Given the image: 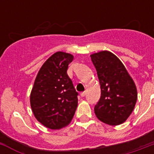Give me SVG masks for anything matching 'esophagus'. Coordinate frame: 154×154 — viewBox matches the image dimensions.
Returning a JSON list of instances; mask_svg holds the SVG:
<instances>
[{
    "instance_id": "esophagus-1",
    "label": "esophagus",
    "mask_w": 154,
    "mask_h": 154,
    "mask_svg": "<svg viewBox=\"0 0 154 154\" xmlns=\"http://www.w3.org/2000/svg\"><path fill=\"white\" fill-rule=\"evenodd\" d=\"M85 94H86V93H85V92H82V93H81V94H80V95H81L82 97H85Z\"/></svg>"
}]
</instances>
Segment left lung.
Segmentation results:
<instances>
[{
	"label": "left lung",
	"mask_w": 154,
	"mask_h": 154,
	"mask_svg": "<svg viewBox=\"0 0 154 154\" xmlns=\"http://www.w3.org/2000/svg\"><path fill=\"white\" fill-rule=\"evenodd\" d=\"M101 85V95L94 112L109 125L124 123L134 111L137 91L134 80L123 63L107 50L90 55Z\"/></svg>",
	"instance_id": "1"
}]
</instances>
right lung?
Returning a JSON list of instances; mask_svg holds the SVG:
<instances>
[{"label": "right lung", "mask_w": 154, "mask_h": 154, "mask_svg": "<svg viewBox=\"0 0 154 154\" xmlns=\"http://www.w3.org/2000/svg\"><path fill=\"white\" fill-rule=\"evenodd\" d=\"M73 55L58 51L49 57L37 73L30 94L36 119L46 128L60 129L72 121L77 107V93L67 74Z\"/></svg>", "instance_id": "1"}]
</instances>
